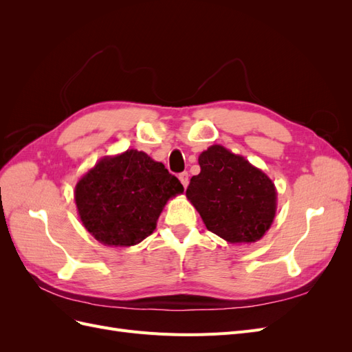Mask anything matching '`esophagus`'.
Instances as JSON below:
<instances>
[{"mask_svg":"<svg viewBox=\"0 0 352 352\" xmlns=\"http://www.w3.org/2000/svg\"><path fill=\"white\" fill-rule=\"evenodd\" d=\"M179 180H180V184L184 185V188H186L188 186V184H189V175H188V172H182L179 175Z\"/></svg>","mask_w":352,"mask_h":352,"instance_id":"1","label":"esophagus"}]
</instances>
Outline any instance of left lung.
<instances>
[{
  "label": "left lung",
  "instance_id": "obj_1",
  "mask_svg": "<svg viewBox=\"0 0 352 352\" xmlns=\"http://www.w3.org/2000/svg\"><path fill=\"white\" fill-rule=\"evenodd\" d=\"M198 163L201 172L190 179L186 197L206 228L230 243L261 239L276 214L272 179L221 145L202 151Z\"/></svg>",
  "mask_w": 352,
  "mask_h": 352
}]
</instances>
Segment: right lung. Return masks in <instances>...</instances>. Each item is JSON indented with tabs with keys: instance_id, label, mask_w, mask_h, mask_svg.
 Segmentation results:
<instances>
[{
	"instance_id": "1",
	"label": "right lung",
	"mask_w": 352,
	"mask_h": 352,
	"mask_svg": "<svg viewBox=\"0 0 352 352\" xmlns=\"http://www.w3.org/2000/svg\"><path fill=\"white\" fill-rule=\"evenodd\" d=\"M184 192L163 163L138 150L104 157L74 189L83 226L109 247H131L150 236L166 202Z\"/></svg>"
}]
</instances>
